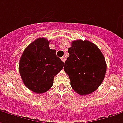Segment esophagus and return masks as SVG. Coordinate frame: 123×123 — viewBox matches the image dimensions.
<instances>
[{
	"label": "esophagus",
	"mask_w": 123,
	"mask_h": 123,
	"mask_svg": "<svg viewBox=\"0 0 123 123\" xmlns=\"http://www.w3.org/2000/svg\"><path fill=\"white\" fill-rule=\"evenodd\" d=\"M61 60L62 61V62H65V60H66V58H65V57H64V56H63V57H62L61 58Z\"/></svg>",
	"instance_id": "34e87169"
}]
</instances>
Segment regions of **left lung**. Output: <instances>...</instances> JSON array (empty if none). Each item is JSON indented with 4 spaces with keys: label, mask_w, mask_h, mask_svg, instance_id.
<instances>
[{
    "label": "left lung",
    "mask_w": 123,
    "mask_h": 123,
    "mask_svg": "<svg viewBox=\"0 0 123 123\" xmlns=\"http://www.w3.org/2000/svg\"><path fill=\"white\" fill-rule=\"evenodd\" d=\"M68 53L64 70L72 89L82 96L96 91L103 83L107 70L105 58L98 47L89 40H74Z\"/></svg>",
    "instance_id": "1"
}]
</instances>
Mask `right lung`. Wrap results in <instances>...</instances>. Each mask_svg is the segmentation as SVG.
<instances>
[{
	"label": "right lung",
	"mask_w": 123,
	"mask_h": 123,
	"mask_svg": "<svg viewBox=\"0 0 123 123\" xmlns=\"http://www.w3.org/2000/svg\"><path fill=\"white\" fill-rule=\"evenodd\" d=\"M49 41L45 38L34 40L25 49L19 61L23 82L36 93H45L51 88L54 77L64 66L56 50L49 48Z\"/></svg>",
	"instance_id": "add662e5"
}]
</instances>
